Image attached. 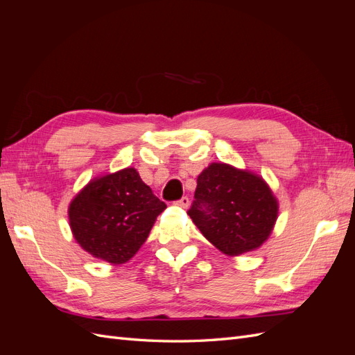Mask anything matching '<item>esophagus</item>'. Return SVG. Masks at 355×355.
Listing matches in <instances>:
<instances>
[{"label": "esophagus", "instance_id": "1", "mask_svg": "<svg viewBox=\"0 0 355 355\" xmlns=\"http://www.w3.org/2000/svg\"><path fill=\"white\" fill-rule=\"evenodd\" d=\"M178 206H180L182 209H188L189 207V198L188 197H182L179 201H176Z\"/></svg>", "mask_w": 355, "mask_h": 355}]
</instances>
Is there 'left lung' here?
<instances>
[{"label":"left lung","mask_w":355,"mask_h":355,"mask_svg":"<svg viewBox=\"0 0 355 355\" xmlns=\"http://www.w3.org/2000/svg\"><path fill=\"white\" fill-rule=\"evenodd\" d=\"M194 197L192 222L227 256L259 249L278 218V201L263 178L227 163L201 171Z\"/></svg>","instance_id":"1"}]
</instances>
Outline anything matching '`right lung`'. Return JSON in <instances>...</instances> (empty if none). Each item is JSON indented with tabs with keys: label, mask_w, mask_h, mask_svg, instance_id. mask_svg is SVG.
<instances>
[{
	"label": "right lung",
	"mask_w": 355,
	"mask_h": 355,
	"mask_svg": "<svg viewBox=\"0 0 355 355\" xmlns=\"http://www.w3.org/2000/svg\"><path fill=\"white\" fill-rule=\"evenodd\" d=\"M167 206L135 167L92 179L68 207L75 241L96 259L121 265L141 249Z\"/></svg>",
	"instance_id": "1"
}]
</instances>
